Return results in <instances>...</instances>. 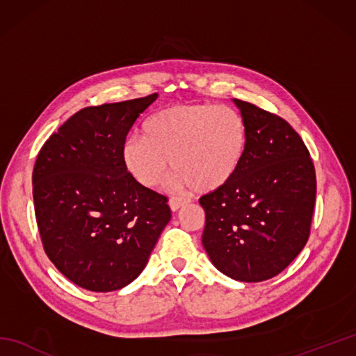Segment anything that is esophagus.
Returning a JSON list of instances; mask_svg holds the SVG:
<instances>
[{
  "instance_id": "esophagus-1",
  "label": "esophagus",
  "mask_w": 356,
  "mask_h": 356,
  "mask_svg": "<svg viewBox=\"0 0 356 356\" xmlns=\"http://www.w3.org/2000/svg\"><path fill=\"white\" fill-rule=\"evenodd\" d=\"M186 203H188L186 199H176V197H172V199H170L168 205H170L172 213H176V211H179L184 205H186Z\"/></svg>"
}]
</instances>
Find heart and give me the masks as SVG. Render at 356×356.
Returning a JSON list of instances; mask_svg holds the SVG:
<instances>
[{"mask_svg":"<svg viewBox=\"0 0 356 356\" xmlns=\"http://www.w3.org/2000/svg\"><path fill=\"white\" fill-rule=\"evenodd\" d=\"M248 131L243 116L226 105L179 104L159 110L128 136L122 162L130 176L154 188L171 166V185L211 193L225 186L243 161Z\"/></svg>","mask_w":356,"mask_h":356,"instance_id":"heart-1","label":"heart"}]
</instances>
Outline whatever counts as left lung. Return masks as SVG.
<instances>
[{
    "label": "left lung",
    "mask_w": 356,
    "mask_h": 356,
    "mask_svg": "<svg viewBox=\"0 0 356 356\" xmlns=\"http://www.w3.org/2000/svg\"><path fill=\"white\" fill-rule=\"evenodd\" d=\"M232 102L245 119L246 151L229 182L199 200L207 216L202 243L222 274L259 283L278 275L306 245L315 168L284 119L254 104Z\"/></svg>",
    "instance_id": "8db88e82"
}]
</instances>
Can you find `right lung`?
Masks as SVG:
<instances>
[{
  "instance_id": "obj_1",
  "label": "right lung",
  "mask_w": 356,
  "mask_h": 356,
  "mask_svg": "<svg viewBox=\"0 0 356 356\" xmlns=\"http://www.w3.org/2000/svg\"><path fill=\"white\" fill-rule=\"evenodd\" d=\"M156 99L82 108L38 154L32 182L44 251L87 291H118L138 278L171 220L165 195L136 182L122 162L128 131Z\"/></svg>"
}]
</instances>
